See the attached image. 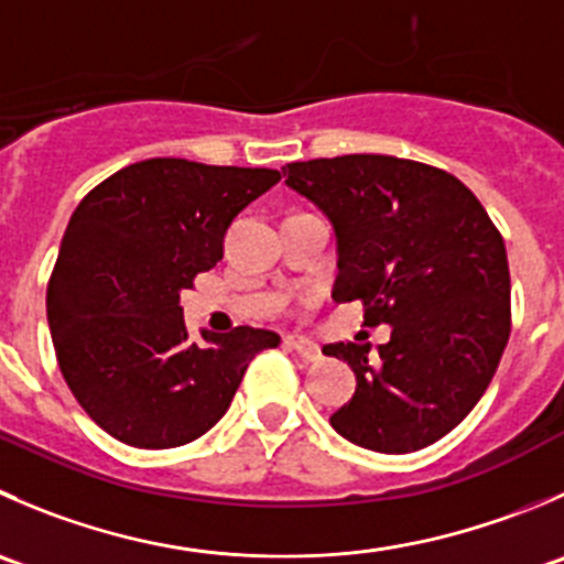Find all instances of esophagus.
Instances as JSON below:
<instances>
[{
	"label": "esophagus",
	"mask_w": 564,
	"mask_h": 564,
	"mask_svg": "<svg viewBox=\"0 0 564 564\" xmlns=\"http://www.w3.org/2000/svg\"><path fill=\"white\" fill-rule=\"evenodd\" d=\"M286 347L294 349V352H297L303 360H308V364L311 360H319V355H322L319 347L303 336H286Z\"/></svg>",
	"instance_id": "1"
}]
</instances>
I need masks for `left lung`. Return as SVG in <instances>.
Instances as JSON below:
<instances>
[{"instance_id": "8db88e82", "label": "left lung", "mask_w": 564, "mask_h": 564, "mask_svg": "<svg viewBox=\"0 0 564 564\" xmlns=\"http://www.w3.org/2000/svg\"><path fill=\"white\" fill-rule=\"evenodd\" d=\"M286 184L336 228V303H364V325L391 341H338L355 397L330 415L364 449L404 455L460 424L494 380L512 330L510 264L477 195L441 167L382 154L292 162Z\"/></svg>"}]
</instances>
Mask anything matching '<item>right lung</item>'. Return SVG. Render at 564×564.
<instances>
[{
	"instance_id": "1",
	"label": "right lung",
	"mask_w": 564,
	"mask_h": 564,
	"mask_svg": "<svg viewBox=\"0 0 564 564\" xmlns=\"http://www.w3.org/2000/svg\"><path fill=\"white\" fill-rule=\"evenodd\" d=\"M270 167L134 162L79 200L46 289L57 366L107 435L137 449L200 438L245 369L281 336L239 325L189 336L182 289L223 259L234 217L275 187Z\"/></svg>"
}]
</instances>
